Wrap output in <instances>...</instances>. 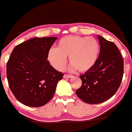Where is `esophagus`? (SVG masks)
Wrapping results in <instances>:
<instances>
[{
  "mask_svg": "<svg viewBox=\"0 0 132 132\" xmlns=\"http://www.w3.org/2000/svg\"><path fill=\"white\" fill-rule=\"evenodd\" d=\"M63 77H64V78H71V77H72V76L68 75V74H65V75L63 76Z\"/></svg>",
  "mask_w": 132,
  "mask_h": 132,
  "instance_id": "1",
  "label": "esophagus"
}]
</instances>
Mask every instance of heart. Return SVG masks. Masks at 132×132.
Instances as JSON below:
<instances>
[{
  "instance_id": "b5f03b06",
  "label": "heart",
  "mask_w": 132,
  "mask_h": 132,
  "mask_svg": "<svg viewBox=\"0 0 132 132\" xmlns=\"http://www.w3.org/2000/svg\"><path fill=\"white\" fill-rule=\"evenodd\" d=\"M99 54V44L92 37L69 36L62 38L56 48H51L47 54L49 63L56 70H61L67 63V57L72 69L86 72L94 67Z\"/></svg>"
}]
</instances>
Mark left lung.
I'll use <instances>...</instances> for the list:
<instances>
[{
  "mask_svg": "<svg viewBox=\"0 0 132 132\" xmlns=\"http://www.w3.org/2000/svg\"><path fill=\"white\" fill-rule=\"evenodd\" d=\"M100 45L94 67L80 76L82 86L76 95L87 104H100L112 97L119 88L123 76L124 62L117 46L98 36Z\"/></svg>",
  "mask_w": 132,
  "mask_h": 132,
  "instance_id": "8db88e82",
  "label": "left lung"
}]
</instances>
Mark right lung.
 Returning <instances> with one entry per match:
<instances>
[{
  "label": "right lung",
  "mask_w": 132,
  "mask_h": 132,
  "mask_svg": "<svg viewBox=\"0 0 132 132\" xmlns=\"http://www.w3.org/2000/svg\"><path fill=\"white\" fill-rule=\"evenodd\" d=\"M57 37H34L14 48L7 63V78L16 98L29 107H40L53 98L63 74L47 60Z\"/></svg>",
  "instance_id": "add662e5"
}]
</instances>
